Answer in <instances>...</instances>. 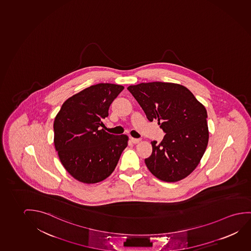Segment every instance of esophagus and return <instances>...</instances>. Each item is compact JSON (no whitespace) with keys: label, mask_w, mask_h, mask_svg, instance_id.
Returning a JSON list of instances; mask_svg holds the SVG:
<instances>
[{"label":"esophagus","mask_w":251,"mask_h":251,"mask_svg":"<svg viewBox=\"0 0 251 251\" xmlns=\"http://www.w3.org/2000/svg\"><path fill=\"white\" fill-rule=\"evenodd\" d=\"M130 140L131 142H133L134 144H136V143H138V142H141V140H140V139L133 138V137H131Z\"/></svg>","instance_id":"1"}]
</instances>
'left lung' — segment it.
I'll return each instance as SVG.
<instances>
[{
  "label": "left lung",
  "instance_id": "obj_1",
  "mask_svg": "<svg viewBox=\"0 0 251 251\" xmlns=\"http://www.w3.org/2000/svg\"><path fill=\"white\" fill-rule=\"evenodd\" d=\"M150 122L158 120L166 135L160 144L151 142L145 159L149 171L162 181L181 180L200 162L209 141L207 111L181 84L142 83L127 87Z\"/></svg>",
  "mask_w": 251,
  "mask_h": 251
}]
</instances>
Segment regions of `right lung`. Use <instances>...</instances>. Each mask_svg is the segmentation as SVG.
<instances>
[{
  "mask_svg": "<svg viewBox=\"0 0 251 251\" xmlns=\"http://www.w3.org/2000/svg\"><path fill=\"white\" fill-rule=\"evenodd\" d=\"M124 89L114 84L91 85L68 98L55 116V149L76 180L95 184L108 178L127 148V135L100 129L109 106Z\"/></svg>",
  "mask_w": 251,
  "mask_h": 251,
  "instance_id": "1",
  "label": "right lung"
}]
</instances>
